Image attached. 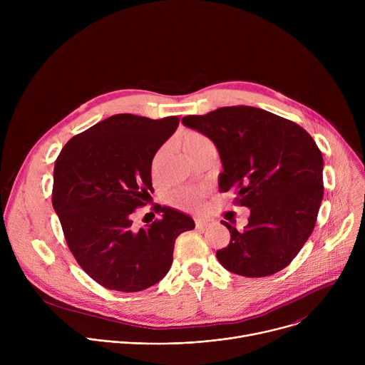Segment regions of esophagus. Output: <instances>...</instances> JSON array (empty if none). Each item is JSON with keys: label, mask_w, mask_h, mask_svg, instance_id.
Masks as SVG:
<instances>
[{"label": "esophagus", "mask_w": 365, "mask_h": 365, "mask_svg": "<svg viewBox=\"0 0 365 365\" xmlns=\"http://www.w3.org/2000/svg\"><path fill=\"white\" fill-rule=\"evenodd\" d=\"M195 224H196V228H197V230H205V228H207V227H212V225L215 224V221H214V220L197 218V220L195 221Z\"/></svg>", "instance_id": "esophagus-1"}]
</instances>
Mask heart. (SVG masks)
Masks as SVG:
<instances>
[{
  "label": "heart",
  "instance_id": "heart-1",
  "mask_svg": "<svg viewBox=\"0 0 365 365\" xmlns=\"http://www.w3.org/2000/svg\"><path fill=\"white\" fill-rule=\"evenodd\" d=\"M182 147L189 158H192V155H195L196 153L207 147H212V143L210 138L197 131H186L182 137ZM165 153H166V147L160 148L154 155L153 165H151L154 175L159 173ZM205 195H206V190L203 187H179L170 193L169 200L172 205L180 207V210H197Z\"/></svg>",
  "mask_w": 365,
  "mask_h": 365
}]
</instances>
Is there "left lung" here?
I'll use <instances>...</instances> for the list:
<instances>
[{
    "label": "left lung",
    "mask_w": 365,
    "mask_h": 365,
    "mask_svg": "<svg viewBox=\"0 0 365 365\" xmlns=\"http://www.w3.org/2000/svg\"><path fill=\"white\" fill-rule=\"evenodd\" d=\"M182 123L212 140L224 168L220 192L237 189V203L250 210L242 230L222 221L231 241L217 251L218 262L244 277L283 270L314 231L324 197V159L314 138L254 107H222Z\"/></svg>",
    "instance_id": "8db88e82"
}]
</instances>
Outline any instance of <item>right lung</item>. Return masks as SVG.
Segmentation results:
<instances>
[{
	"label": "right lung",
	"mask_w": 365,
	"mask_h": 365,
	"mask_svg": "<svg viewBox=\"0 0 365 365\" xmlns=\"http://www.w3.org/2000/svg\"><path fill=\"white\" fill-rule=\"evenodd\" d=\"M178 117L117 114L71 138L55 162L53 202L69 250L96 283L141 292L170 270L176 238L193 220L155 205L160 220L137 230L133 214L151 197L154 154L173 135Z\"/></svg>",
	"instance_id": "right-lung-1"
}]
</instances>
